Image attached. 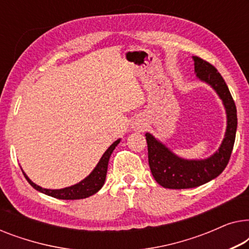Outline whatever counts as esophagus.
Listing matches in <instances>:
<instances>
[{
  "instance_id": "34e87169",
  "label": "esophagus",
  "mask_w": 249,
  "mask_h": 249,
  "mask_svg": "<svg viewBox=\"0 0 249 249\" xmlns=\"http://www.w3.org/2000/svg\"><path fill=\"white\" fill-rule=\"evenodd\" d=\"M134 128H135V130H138V131H142V129L145 128V124H142V122H141V121H138V122H136L135 124V125H134Z\"/></svg>"
}]
</instances>
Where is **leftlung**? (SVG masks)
<instances>
[{"label":"left lung","mask_w":249,"mask_h":249,"mask_svg":"<svg viewBox=\"0 0 249 249\" xmlns=\"http://www.w3.org/2000/svg\"><path fill=\"white\" fill-rule=\"evenodd\" d=\"M193 59L196 77L209 84L223 102L227 113V130L219 149L204 160L179 158L154 136L146 132L152 175L159 185L169 189L195 188L220 176L229 162L236 139L237 108L226 81L212 64L198 56H193Z\"/></svg>","instance_id":"obj_1"}]
</instances>
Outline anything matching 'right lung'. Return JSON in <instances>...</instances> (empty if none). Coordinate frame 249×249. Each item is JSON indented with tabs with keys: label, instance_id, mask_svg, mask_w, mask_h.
<instances>
[{
	"label": "right lung",
	"instance_id": "add662e5",
	"mask_svg": "<svg viewBox=\"0 0 249 249\" xmlns=\"http://www.w3.org/2000/svg\"><path fill=\"white\" fill-rule=\"evenodd\" d=\"M119 142H120V139L115 141L113 144H112L110 147H108L105 153L102 156L100 162L97 163V165L95 166V169L90 172L89 176H87L84 180H81L80 182L76 183V185L67 187V188L62 189H46L42 188V187L34 183L32 180H30L28 177L26 176V173L22 171L23 176L26 177L27 181L30 183V186L33 188H35L38 192L45 194V195H49L51 197H54V198L59 199H83L87 198L94 194H96L98 190H100L104 185L105 178H107V164L108 160H110V156L112 152L114 151L115 146H117Z\"/></svg>",
	"mask_w": 249,
	"mask_h": 249
}]
</instances>
